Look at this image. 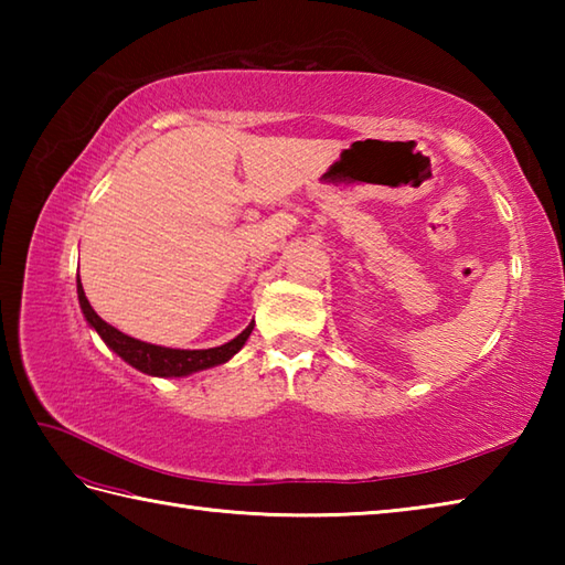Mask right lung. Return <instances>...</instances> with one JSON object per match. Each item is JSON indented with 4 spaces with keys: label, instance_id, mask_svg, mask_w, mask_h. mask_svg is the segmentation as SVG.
<instances>
[{
    "label": "right lung",
    "instance_id": "1",
    "mask_svg": "<svg viewBox=\"0 0 565 565\" xmlns=\"http://www.w3.org/2000/svg\"><path fill=\"white\" fill-rule=\"evenodd\" d=\"M77 298H79V308L84 318H87L89 326L99 332V338L106 342V347H111L124 362H128L130 366H136L138 371H142V374H150V376H164V379L189 376L194 374V371L225 364L227 359L243 350L252 328H255V322H249V326L239 332L235 340L225 342L221 347H211V350H170V347L128 338V334H124L121 330H116L114 326H109V322L102 320L97 313H94L87 296H84L79 274H77Z\"/></svg>",
    "mask_w": 565,
    "mask_h": 565
}]
</instances>
